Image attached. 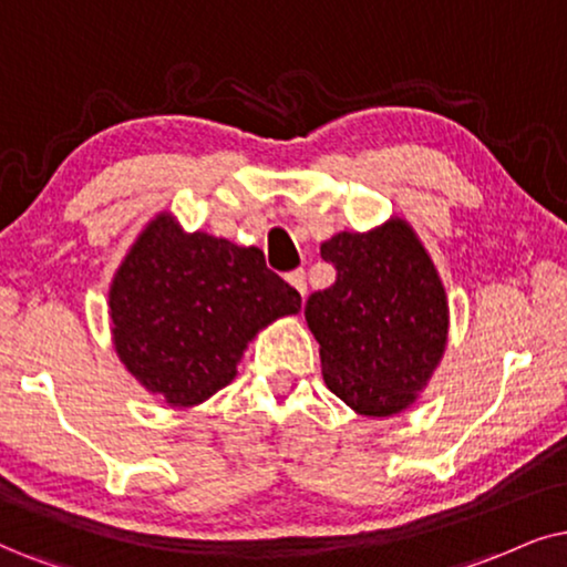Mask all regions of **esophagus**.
Instances as JSON below:
<instances>
[{
  "label": "esophagus",
  "instance_id": "34e87169",
  "mask_svg": "<svg viewBox=\"0 0 567 567\" xmlns=\"http://www.w3.org/2000/svg\"><path fill=\"white\" fill-rule=\"evenodd\" d=\"M288 282L292 285V288H296V290L300 292V298H306V290H308V285H306V271H303V269H296V271H290V275H288Z\"/></svg>",
  "mask_w": 567,
  "mask_h": 567
}]
</instances>
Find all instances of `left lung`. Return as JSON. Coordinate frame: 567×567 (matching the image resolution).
Masks as SVG:
<instances>
[{"instance_id": "8db88e82", "label": "left lung", "mask_w": 567, "mask_h": 567, "mask_svg": "<svg viewBox=\"0 0 567 567\" xmlns=\"http://www.w3.org/2000/svg\"><path fill=\"white\" fill-rule=\"evenodd\" d=\"M337 271L306 300L329 390L355 413L405 411L447 346V296L426 248L403 219L321 243Z\"/></svg>"}]
</instances>
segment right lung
<instances>
[{
    "label": "right lung",
    "mask_w": 567,
    "mask_h": 567,
    "mask_svg": "<svg viewBox=\"0 0 567 567\" xmlns=\"http://www.w3.org/2000/svg\"><path fill=\"white\" fill-rule=\"evenodd\" d=\"M300 311V296L264 261L159 214L112 279L114 348L127 371L169 405H198L235 379L261 327Z\"/></svg>",
    "instance_id": "obj_1"
}]
</instances>
